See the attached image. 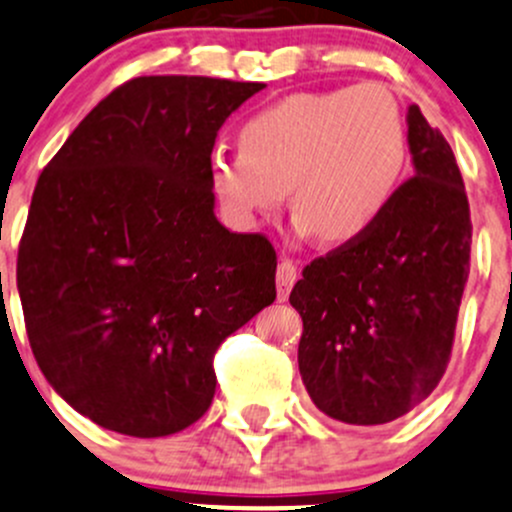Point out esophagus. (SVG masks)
<instances>
[{
    "label": "esophagus",
    "mask_w": 512,
    "mask_h": 512,
    "mask_svg": "<svg viewBox=\"0 0 512 512\" xmlns=\"http://www.w3.org/2000/svg\"><path fill=\"white\" fill-rule=\"evenodd\" d=\"M299 279V270L294 262L289 260H282L277 267V294H279V301H284L289 297V292H292L294 282Z\"/></svg>",
    "instance_id": "esophagus-1"
}]
</instances>
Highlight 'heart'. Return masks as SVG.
<instances>
[{
	"label": "heart",
	"mask_w": 512,
	"mask_h": 512,
	"mask_svg": "<svg viewBox=\"0 0 512 512\" xmlns=\"http://www.w3.org/2000/svg\"><path fill=\"white\" fill-rule=\"evenodd\" d=\"M407 161L397 100L365 83L294 93L252 115L240 149L211 157V186L225 213L252 228L282 208L287 188L301 233L348 245L390 211Z\"/></svg>",
	"instance_id": "b5f03b06"
}]
</instances>
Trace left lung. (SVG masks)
Instances as JSON below:
<instances>
[{"label": "left lung", "instance_id": "obj_1", "mask_svg": "<svg viewBox=\"0 0 512 512\" xmlns=\"http://www.w3.org/2000/svg\"><path fill=\"white\" fill-rule=\"evenodd\" d=\"M414 176L365 238L319 257L294 284L299 373L346 424H387L432 395L469 282L471 213L449 142L407 107Z\"/></svg>", "mask_w": 512, "mask_h": 512}]
</instances>
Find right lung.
Returning a JSON list of instances; mask_svg holds the SVG:
<instances>
[{"mask_svg": "<svg viewBox=\"0 0 512 512\" xmlns=\"http://www.w3.org/2000/svg\"><path fill=\"white\" fill-rule=\"evenodd\" d=\"M262 83L144 75L43 169L19 245L26 333L53 390L127 437L176 434L215 395L213 353L270 306L277 255L215 218L218 129Z\"/></svg>", "mask_w": 512, "mask_h": 512, "instance_id": "right-lung-1", "label": "right lung"}]
</instances>
